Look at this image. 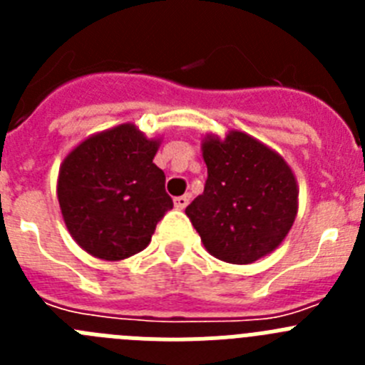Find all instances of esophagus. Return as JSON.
<instances>
[{"label":"esophagus","mask_w":365,"mask_h":365,"mask_svg":"<svg viewBox=\"0 0 365 365\" xmlns=\"http://www.w3.org/2000/svg\"><path fill=\"white\" fill-rule=\"evenodd\" d=\"M190 199H192V195H190V193H186V195H180V197L173 199V205H175L177 210H185L186 206H188Z\"/></svg>","instance_id":"obj_1"}]
</instances>
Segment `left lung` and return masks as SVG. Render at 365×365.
Instances as JSON below:
<instances>
[{
  "label": "left lung",
  "mask_w": 365,
  "mask_h": 365,
  "mask_svg": "<svg viewBox=\"0 0 365 365\" xmlns=\"http://www.w3.org/2000/svg\"><path fill=\"white\" fill-rule=\"evenodd\" d=\"M205 192L186 208L208 254L248 265L274 252L298 215V182L282 155L252 135L206 133Z\"/></svg>",
  "instance_id": "8db88e82"
}]
</instances>
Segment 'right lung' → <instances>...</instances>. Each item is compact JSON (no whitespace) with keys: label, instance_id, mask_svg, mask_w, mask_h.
Returning <instances> with one entry per match:
<instances>
[{"label":"right lung","instance_id":"obj_1","mask_svg":"<svg viewBox=\"0 0 365 365\" xmlns=\"http://www.w3.org/2000/svg\"><path fill=\"white\" fill-rule=\"evenodd\" d=\"M160 138L131 122L89 135L60 164L56 195L67 230L93 257L120 261L150 245L173 208L155 166Z\"/></svg>","mask_w":365,"mask_h":365}]
</instances>
